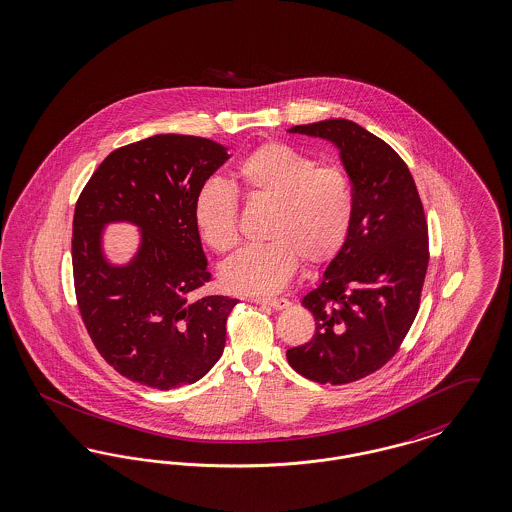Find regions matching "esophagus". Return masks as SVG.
<instances>
[{
	"instance_id": "obj_1",
	"label": "esophagus",
	"mask_w": 512,
	"mask_h": 512,
	"mask_svg": "<svg viewBox=\"0 0 512 512\" xmlns=\"http://www.w3.org/2000/svg\"><path fill=\"white\" fill-rule=\"evenodd\" d=\"M252 302L254 304H262V306H269V308H273V310H277V312H281V310H287L290 306L289 300L287 298H252Z\"/></svg>"
}]
</instances>
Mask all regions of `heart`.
Listing matches in <instances>:
<instances>
[{
	"label": "heart",
	"mask_w": 512,
	"mask_h": 512,
	"mask_svg": "<svg viewBox=\"0 0 512 512\" xmlns=\"http://www.w3.org/2000/svg\"><path fill=\"white\" fill-rule=\"evenodd\" d=\"M235 176L250 199L275 204L267 243L248 245L222 266L227 289L273 294L289 285L300 258L306 264L333 260L354 222V191L348 176L287 143H266L237 164ZM239 200L231 185L210 179L193 202V222L202 241L229 252L239 241Z\"/></svg>",
	"instance_id": "obj_1"
}]
</instances>
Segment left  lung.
Wrapping results in <instances>:
<instances>
[{
	"instance_id": "left-lung-1",
	"label": "left lung",
	"mask_w": 512,
	"mask_h": 512,
	"mask_svg": "<svg viewBox=\"0 0 512 512\" xmlns=\"http://www.w3.org/2000/svg\"><path fill=\"white\" fill-rule=\"evenodd\" d=\"M289 134L333 145L356 206L346 243L302 298L315 317L312 342L287 359L302 377L346 384L380 369L415 321L428 267L423 204L398 153L356 122L321 120Z\"/></svg>"
}]
</instances>
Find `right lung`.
I'll list each match as a JSON object with an SVG mask.
<instances>
[{"mask_svg": "<svg viewBox=\"0 0 512 512\" xmlns=\"http://www.w3.org/2000/svg\"><path fill=\"white\" fill-rule=\"evenodd\" d=\"M227 158L212 139L153 135L112 151L76 202L78 308L95 348L122 377L172 390L197 382L222 357L225 321L239 300L189 294L212 279L193 202ZM120 222L138 231L126 263L104 250L106 227Z\"/></svg>", "mask_w": 512, "mask_h": 512, "instance_id": "right-lung-1", "label": "right lung"}]
</instances>
